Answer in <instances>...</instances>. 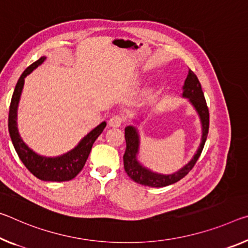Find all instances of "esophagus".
Wrapping results in <instances>:
<instances>
[{
    "mask_svg": "<svg viewBox=\"0 0 248 248\" xmlns=\"http://www.w3.org/2000/svg\"><path fill=\"white\" fill-rule=\"evenodd\" d=\"M124 121V117L121 115H115L110 118L109 121H108V124L109 127H112V128H118L120 127L121 124H123Z\"/></svg>",
    "mask_w": 248,
    "mask_h": 248,
    "instance_id": "1",
    "label": "esophagus"
}]
</instances>
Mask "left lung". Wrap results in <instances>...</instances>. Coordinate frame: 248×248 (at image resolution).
Segmentation results:
<instances>
[{"instance_id": "1", "label": "left lung", "mask_w": 248, "mask_h": 248, "mask_svg": "<svg viewBox=\"0 0 248 248\" xmlns=\"http://www.w3.org/2000/svg\"><path fill=\"white\" fill-rule=\"evenodd\" d=\"M182 90V97L186 98L190 101V104L193 106L195 111L198 112L200 121H201L202 137L201 143H200L198 150L194 153L193 158L188 161L186 166L174 172V173L162 174L158 173V172H153L150 169L145 168L138 160L140 149V135L138 128L135 127V125H128V127L124 128V138L127 148H125V152L124 155V167L129 178L132 179L135 182L151 187H162L170 186V184L178 182V181L184 178L192 170V168L194 167L196 161L201 155V152L207 138V133H209L210 115L205 98H204V93L202 92L201 84H200L196 75L191 69H188V74L186 79L184 80ZM135 123L138 124V121L136 120Z\"/></svg>"}]
</instances>
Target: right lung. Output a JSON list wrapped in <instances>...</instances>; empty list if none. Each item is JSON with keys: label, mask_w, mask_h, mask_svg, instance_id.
I'll use <instances>...</instances> for the list:
<instances>
[{"label": "right lung", "mask_w": 248, "mask_h": 248, "mask_svg": "<svg viewBox=\"0 0 248 248\" xmlns=\"http://www.w3.org/2000/svg\"><path fill=\"white\" fill-rule=\"evenodd\" d=\"M45 60L46 56H42L39 60L34 62L32 65H30L19 77L17 84L15 86L10 105L9 132L12 143L14 145L18 158L21 159L31 173L42 181L62 182V181L74 179L82 170L86 161L88 159L93 142L104 131L107 124L104 121V123L98 124L95 129L87 133L74 149L57 156H45L38 155L23 141L17 129V109L22 90L24 87V81L27 75H30L38 66H41Z\"/></svg>", "instance_id": "add662e5"}]
</instances>
